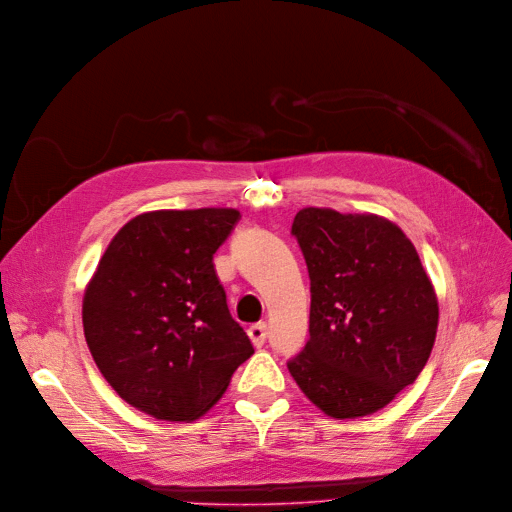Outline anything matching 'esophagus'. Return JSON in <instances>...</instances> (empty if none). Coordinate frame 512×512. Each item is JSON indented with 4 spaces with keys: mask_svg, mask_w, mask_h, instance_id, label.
<instances>
[{
    "mask_svg": "<svg viewBox=\"0 0 512 512\" xmlns=\"http://www.w3.org/2000/svg\"><path fill=\"white\" fill-rule=\"evenodd\" d=\"M246 333H249L253 346L261 348L263 344H266V339H268V325L266 323H255V325H251L249 329H246Z\"/></svg>",
    "mask_w": 512,
    "mask_h": 512,
    "instance_id": "1",
    "label": "esophagus"
}]
</instances>
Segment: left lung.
<instances>
[{"instance_id": "left-lung-1", "label": "left lung", "mask_w": 512, "mask_h": 512, "mask_svg": "<svg viewBox=\"0 0 512 512\" xmlns=\"http://www.w3.org/2000/svg\"><path fill=\"white\" fill-rule=\"evenodd\" d=\"M293 236L310 276V339L289 371L335 420L384 409L413 384L439 327V301L411 240L371 213L301 208Z\"/></svg>"}]
</instances>
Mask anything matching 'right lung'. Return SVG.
Listing matches in <instances>:
<instances>
[{
    "instance_id": "obj_1",
    "label": "right lung",
    "mask_w": 512,
    "mask_h": 512,
    "mask_svg": "<svg viewBox=\"0 0 512 512\" xmlns=\"http://www.w3.org/2000/svg\"><path fill=\"white\" fill-rule=\"evenodd\" d=\"M238 219L236 208L215 206L137 215L86 285L82 323L94 363L151 418L198 420L253 354L213 266Z\"/></svg>"
}]
</instances>
